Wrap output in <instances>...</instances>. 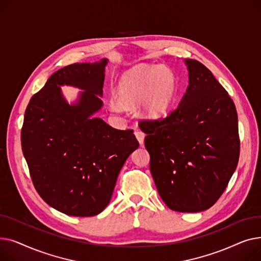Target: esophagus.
Masks as SVG:
<instances>
[{
	"mask_svg": "<svg viewBox=\"0 0 261 261\" xmlns=\"http://www.w3.org/2000/svg\"><path fill=\"white\" fill-rule=\"evenodd\" d=\"M134 134H135V136H136V139H138L139 143H140L141 145H143V144H144V141H145V133L142 132V131H140V130H136V131L134 132Z\"/></svg>",
	"mask_w": 261,
	"mask_h": 261,
	"instance_id": "34e87169",
	"label": "esophagus"
}]
</instances>
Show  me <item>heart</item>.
Segmentation results:
<instances>
[{"label": "heart", "instance_id": "b5f03b06", "mask_svg": "<svg viewBox=\"0 0 261 261\" xmlns=\"http://www.w3.org/2000/svg\"><path fill=\"white\" fill-rule=\"evenodd\" d=\"M177 91L174 72L165 65L136 67L122 75L118 81L115 97L121 107L132 108L141 102V113L150 119L165 116L173 103ZM111 103L112 111L120 107Z\"/></svg>", "mask_w": 261, "mask_h": 261}]
</instances>
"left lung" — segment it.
I'll return each instance as SVG.
<instances>
[{
  "mask_svg": "<svg viewBox=\"0 0 261 261\" xmlns=\"http://www.w3.org/2000/svg\"><path fill=\"white\" fill-rule=\"evenodd\" d=\"M188 87L166 118L142 120L150 171L159 195L175 212L208 210L221 197L240 151L236 107L208 68L185 59Z\"/></svg>",
  "mask_w": 261,
  "mask_h": 261,
  "instance_id": "8db88e82",
  "label": "left lung"
}]
</instances>
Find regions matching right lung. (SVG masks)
Returning <instances> with one entry per match:
<instances>
[{
	"label": "right lung",
	"instance_id": "obj_1",
	"mask_svg": "<svg viewBox=\"0 0 261 261\" xmlns=\"http://www.w3.org/2000/svg\"><path fill=\"white\" fill-rule=\"evenodd\" d=\"M108 59L74 63L55 72L26 108L21 131L34 186L49 206L68 216L92 217L111 200L128 156L139 148L132 130H117L95 117ZM62 85L83 90L70 105Z\"/></svg>",
	"mask_w": 261,
	"mask_h": 261
}]
</instances>
